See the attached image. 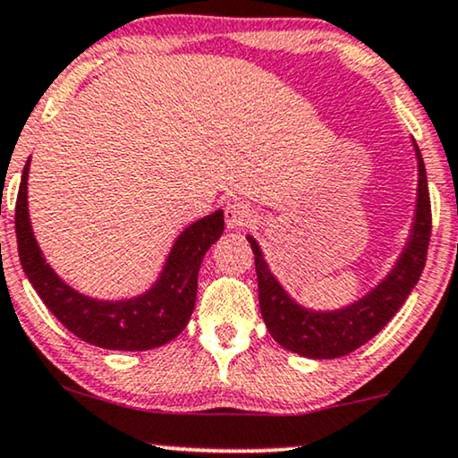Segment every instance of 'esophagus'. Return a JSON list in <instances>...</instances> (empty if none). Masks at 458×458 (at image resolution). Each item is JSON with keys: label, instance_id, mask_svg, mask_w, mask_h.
I'll return each mask as SVG.
<instances>
[{"label": "esophagus", "instance_id": "esophagus-1", "mask_svg": "<svg viewBox=\"0 0 458 458\" xmlns=\"http://www.w3.org/2000/svg\"><path fill=\"white\" fill-rule=\"evenodd\" d=\"M254 208L250 204H246V201H229L227 206H225V221H227V227L229 229H242L246 227L248 223L254 221Z\"/></svg>", "mask_w": 458, "mask_h": 458}]
</instances>
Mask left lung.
<instances>
[{
  "label": "left lung",
  "mask_w": 458,
  "mask_h": 458,
  "mask_svg": "<svg viewBox=\"0 0 458 458\" xmlns=\"http://www.w3.org/2000/svg\"><path fill=\"white\" fill-rule=\"evenodd\" d=\"M414 149L419 157V206L412 237L387 280L355 305L335 313H313L299 307L267 269L259 243L248 237L254 252V265H257L260 313L271 336L288 352L318 360L341 358L355 352L387 326L389 319L400 311L412 288L417 286L420 273L425 269L427 248L431 240V199L423 156L417 142H414Z\"/></svg>",
  "instance_id": "obj_1"
}]
</instances>
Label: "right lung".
<instances>
[{
    "label": "right lung",
    "instance_id": "right-lung-1",
    "mask_svg": "<svg viewBox=\"0 0 458 458\" xmlns=\"http://www.w3.org/2000/svg\"><path fill=\"white\" fill-rule=\"evenodd\" d=\"M29 162L22 170L16 198V243L21 265L35 293L64 328L81 341L117 352H145L172 341L185 328L195 307L198 271L208 248L225 229L223 210L204 216L182 231L162 277L149 293L132 301L105 302L77 294L47 267L35 242L27 210Z\"/></svg>",
    "mask_w": 458,
    "mask_h": 458
}]
</instances>
